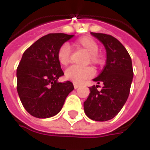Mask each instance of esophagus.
<instances>
[{"label":"esophagus","mask_w":150,"mask_h":150,"mask_svg":"<svg viewBox=\"0 0 150 150\" xmlns=\"http://www.w3.org/2000/svg\"><path fill=\"white\" fill-rule=\"evenodd\" d=\"M79 86H80V85L78 84V83H74V88H75V89H76V88H78Z\"/></svg>","instance_id":"34e87169"}]
</instances>
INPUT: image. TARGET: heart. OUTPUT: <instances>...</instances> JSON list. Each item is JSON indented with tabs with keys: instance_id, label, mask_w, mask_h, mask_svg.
Listing matches in <instances>:
<instances>
[{
	"instance_id": "b5f03b06",
	"label": "heart",
	"mask_w": 150,
	"mask_h": 150,
	"mask_svg": "<svg viewBox=\"0 0 150 150\" xmlns=\"http://www.w3.org/2000/svg\"><path fill=\"white\" fill-rule=\"evenodd\" d=\"M74 46L77 49H82L88 53L87 62H91L93 65H100L103 62V59L101 56L98 54L99 45L92 38L82 37L76 40L74 42ZM70 55H71V48L67 44H63L58 50L57 57L58 61L62 66L67 65L70 62ZM94 74V71L91 67H79L72 66L66 70V78L71 80L76 83H80L84 79L90 78Z\"/></svg>"
}]
</instances>
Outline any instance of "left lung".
<instances>
[{
	"mask_svg": "<svg viewBox=\"0 0 150 150\" xmlns=\"http://www.w3.org/2000/svg\"><path fill=\"white\" fill-rule=\"evenodd\" d=\"M91 34L104 45L107 53L106 65L93 81L103 83L90 88V94L83 103L85 114L96 121H106L119 113L129 97L133 78L132 59L125 47L111 35Z\"/></svg>",
	"mask_w": 150,
	"mask_h": 150,
	"instance_id": "left-lung-1",
	"label": "left lung"
}]
</instances>
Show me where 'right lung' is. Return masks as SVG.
Returning a JSON list of instances; mask_svg holds the SVG:
<instances>
[{
	"label": "right lung",
	"instance_id": "obj_1",
	"mask_svg": "<svg viewBox=\"0 0 150 150\" xmlns=\"http://www.w3.org/2000/svg\"><path fill=\"white\" fill-rule=\"evenodd\" d=\"M74 35L49 34L31 45L17 69V90L25 109L37 118H49L61 111L71 82L59 83L64 75L58 61V50Z\"/></svg>",
	"mask_w": 150,
	"mask_h": 150
}]
</instances>
